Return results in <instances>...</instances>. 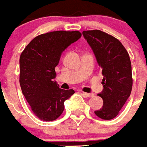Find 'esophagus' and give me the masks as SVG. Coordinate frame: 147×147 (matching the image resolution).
I'll return each mask as SVG.
<instances>
[{
	"label": "esophagus",
	"mask_w": 147,
	"mask_h": 147,
	"mask_svg": "<svg viewBox=\"0 0 147 147\" xmlns=\"http://www.w3.org/2000/svg\"><path fill=\"white\" fill-rule=\"evenodd\" d=\"M82 95L86 97H92L94 96V94H89V93H86V92H82Z\"/></svg>",
	"instance_id": "34e87169"
}]
</instances>
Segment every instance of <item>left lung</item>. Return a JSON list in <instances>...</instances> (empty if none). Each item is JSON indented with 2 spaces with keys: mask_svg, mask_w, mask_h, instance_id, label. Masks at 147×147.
Returning a JSON list of instances; mask_svg holds the SVG:
<instances>
[{
  "mask_svg": "<svg viewBox=\"0 0 147 147\" xmlns=\"http://www.w3.org/2000/svg\"><path fill=\"white\" fill-rule=\"evenodd\" d=\"M102 69L103 91L98 94L103 106L95 111L102 120L117 116L132 88V74L129 55L118 39L99 30L82 32Z\"/></svg>",
  "mask_w": 147,
  "mask_h": 147,
  "instance_id": "1",
  "label": "left lung"
}]
</instances>
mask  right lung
I'll use <instances>...</instances> for the list:
<instances>
[{"label":"right lung","mask_w":147,"mask_h":147,"mask_svg":"<svg viewBox=\"0 0 147 147\" xmlns=\"http://www.w3.org/2000/svg\"><path fill=\"white\" fill-rule=\"evenodd\" d=\"M81 36L79 31L46 32L35 37L21 53L20 86L31 110L40 120H56L63 112L64 102L75 93L73 89H61L53 79L61 53Z\"/></svg>","instance_id":"add662e5"}]
</instances>
